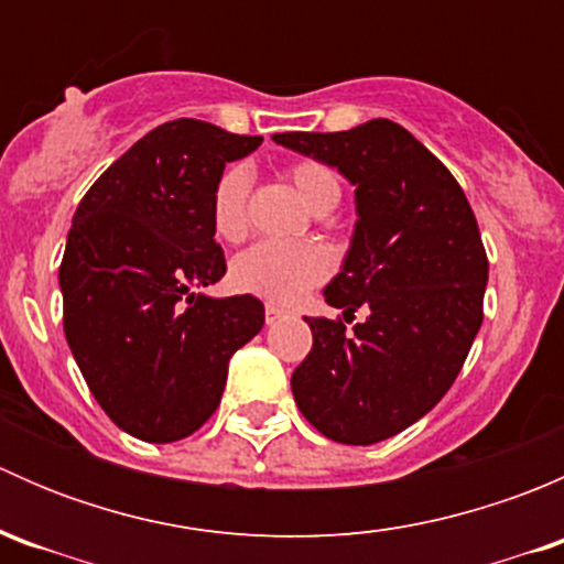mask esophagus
Here are the masks:
<instances>
[{"label": "esophagus", "instance_id": "1", "mask_svg": "<svg viewBox=\"0 0 564 564\" xmlns=\"http://www.w3.org/2000/svg\"><path fill=\"white\" fill-rule=\"evenodd\" d=\"M281 318H283L281 308H275V305H267V308H264V322L267 324H275V322H281Z\"/></svg>", "mask_w": 564, "mask_h": 564}]
</instances>
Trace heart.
Listing matches in <instances>:
<instances>
[{"label": "heart", "mask_w": 564, "mask_h": 564, "mask_svg": "<svg viewBox=\"0 0 564 564\" xmlns=\"http://www.w3.org/2000/svg\"><path fill=\"white\" fill-rule=\"evenodd\" d=\"M294 191L311 209L340 198V185L327 166L314 161L289 169ZM213 229L224 240L235 242L248 229V174L231 169L218 180L213 193ZM329 253L324 248L289 246V242H259L240 253L231 264V283L240 292L275 305H294L329 275Z\"/></svg>", "instance_id": "1"}]
</instances>
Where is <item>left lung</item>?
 <instances>
[{
  "mask_svg": "<svg viewBox=\"0 0 564 564\" xmlns=\"http://www.w3.org/2000/svg\"><path fill=\"white\" fill-rule=\"evenodd\" d=\"M338 169L355 231L324 300L344 318L305 316L314 349L292 373L300 412L340 445H373L417 423L456 382L482 324L488 259L456 176L406 128L368 119L340 133H275Z\"/></svg>",
  "mask_w": 564,
  "mask_h": 564,
  "instance_id": "obj_1",
  "label": "left lung"
}]
</instances>
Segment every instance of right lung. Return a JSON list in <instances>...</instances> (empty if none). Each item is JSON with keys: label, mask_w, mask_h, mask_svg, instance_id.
<instances>
[{"label": "right lung", "mask_w": 564, "mask_h": 564, "mask_svg": "<svg viewBox=\"0 0 564 564\" xmlns=\"http://www.w3.org/2000/svg\"><path fill=\"white\" fill-rule=\"evenodd\" d=\"M259 144L174 119L113 161L73 215L59 267L67 346L95 401L135 440L166 445L202 429L231 355L264 327L261 300L196 292L226 272L215 185Z\"/></svg>", "instance_id": "add662e5"}]
</instances>
